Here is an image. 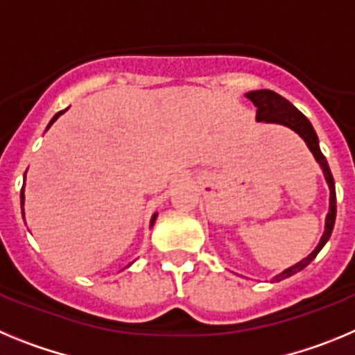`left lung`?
I'll list each match as a JSON object with an SVG mask.
<instances>
[{"mask_svg":"<svg viewBox=\"0 0 355 355\" xmlns=\"http://www.w3.org/2000/svg\"><path fill=\"white\" fill-rule=\"evenodd\" d=\"M247 97H249L250 101L256 105V108H258L256 119H258L259 122L265 121V122H275V124H283V126L291 128V130L297 131V133L302 137L304 142L307 144V147H309L313 155H315L316 162H318L320 165H322V168H324L325 180H327L329 188H331V209H329L327 213L325 233L324 236H322V240H320L318 247H316V249L313 250L306 259H302V261L297 263L295 266L284 270L283 274H279L277 277L274 279L275 283H277V281H283V279L291 277V275L297 274V272L304 270V268H306V266L316 258V254L322 250V247H324L325 243H327L329 238H331L332 227H334V220H336V188H334V180H332V174H331V168H329L327 165V159H325V156L322 155V150H320L318 147V137H316L315 130H313L311 126V122L307 121L306 115L300 114L299 110L295 108L290 101H286L283 96L275 94L274 90H254V92L247 94Z\"/></svg>","mask_w":355,"mask_h":355,"instance_id":"1","label":"left lung"}]
</instances>
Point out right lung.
Instances as JSON below:
<instances>
[{"label":"right lung","instance_id":"add662e5","mask_svg":"<svg viewBox=\"0 0 355 355\" xmlns=\"http://www.w3.org/2000/svg\"><path fill=\"white\" fill-rule=\"evenodd\" d=\"M62 114H64V112H58V114H56V115H55V117H53V121H51V122H49V126H51L53 122H55V121H56V119L60 117V115H62ZM49 126H48V128H49ZM23 202H24V193H23V190H21V205H23ZM155 220H156V215H155V216H153V220H150V225L155 224Z\"/></svg>","mask_w":355,"mask_h":355}]
</instances>
